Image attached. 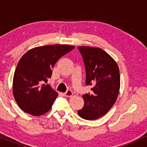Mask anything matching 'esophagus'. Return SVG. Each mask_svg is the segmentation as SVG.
I'll return each mask as SVG.
<instances>
[{
	"label": "esophagus",
	"mask_w": 147,
	"mask_h": 147,
	"mask_svg": "<svg viewBox=\"0 0 147 147\" xmlns=\"http://www.w3.org/2000/svg\"><path fill=\"white\" fill-rule=\"evenodd\" d=\"M64 94H65V96H67V97H71L74 95V94H73V92H72V91H71V90H67V91Z\"/></svg>",
	"instance_id": "esophagus-1"
}]
</instances>
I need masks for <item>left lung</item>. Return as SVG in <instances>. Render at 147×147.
I'll list each match as a JSON object with an SVG mask.
<instances>
[{
  "label": "left lung",
  "instance_id": "8db88e82",
  "mask_svg": "<svg viewBox=\"0 0 147 147\" xmlns=\"http://www.w3.org/2000/svg\"><path fill=\"white\" fill-rule=\"evenodd\" d=\"M86 69V85L92 92L82 95L85 104L78 111L80 117L94 120L101 117L116 102L120 89L119 67L113 57L100 48L78 47Z\"/></svg>",
  "mask_w": 147,
  "mask_h": 147
}]
</instances>
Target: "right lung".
Masks as SVG:
<instances>
[{"instance_id": "right-lung-1", "label": "right lung", "mask_w": 147, "mask_h": 147, "mask_svg": "<svg viewBox=\"0 0 147 147\" xmlns=\"http://www.w3.org/2000/svg\"><path fill=\"white\" fill-rule=\"evenodd\" d=\"M74 49V46L64 44L43 46L30 49L21 57L14 71L12 92L23 111L40 116L50 110L57 93L44 82L51 77L56 62Z\"/></svg>"}]
</instances>
